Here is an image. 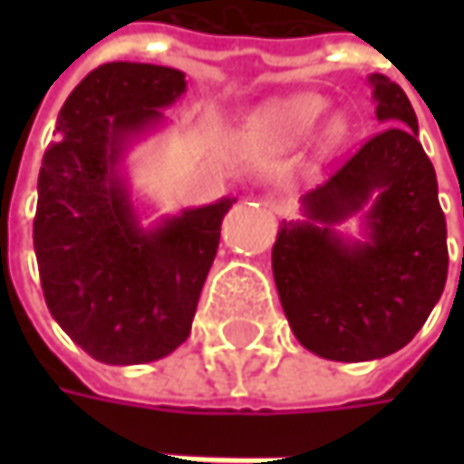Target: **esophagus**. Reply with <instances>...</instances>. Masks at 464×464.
Segmentation results:
<instances>
[{
  "instance_id": "obj_1",
  "label": "esophagus",
  "mask_w": 464,
  "mask_h": 464,
  "mask_svg": "<svg viewBox=\"0 0 464 464\" xmlns=\"http://www.w3.org/2000/svg\"><path fill=\"white\" fill-rule=\"evenodd\" d=\"M263 206H266L271 214H284V211L289 208V196L281 193V190H274V193H268V196L263 198Z\"/></svg>"
}]
</instances>
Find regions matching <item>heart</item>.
<instances>
[{"label":"heart","instance_id":"obj_1","mask_svg":"<svg viewBox=\"0 0 464 464\" xmlns=\"http://www.w3.org/2000/svg\"><path fill=\"white\" fill-rule=\"evenodd\" d=\"M325 113H328V100L317 92H299V95L274 100L237 129V144L245 152L289 150L299 141L310 139ZM343 134H346L343 118H333L328 123V136L341 139Z\"/></svg>","mask_w":464,"mask_h":464}]
</instances>
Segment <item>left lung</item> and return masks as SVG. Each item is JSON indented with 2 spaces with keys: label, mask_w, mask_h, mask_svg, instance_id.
<instances>
[{
  "label": "left lung",
  "mask_w": 464,
  "mask_h": 464,
  "mask_svg": "<svg viewBox=\"0 0 464 464\" xmlns=\"http://www.w3.org/2000/svg\"><path fill=\"white\" fill-rule=\"evenodd\" d=\"M384 129L278 227L271 266L302 346L330 362L382 359L423 328L447 284V222L419 118L401 87L369 74ZM359 213L362 232L340 224Z\"/></svg>",
  "instance_id": "obj_1"
}]
</instances>
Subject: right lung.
<instances>
[{
  "mask_svg": "<svg viewBox=\"0 0 464 464\" xmlns=\"http://www.w3.org/2000/svg\"><path fill=\"white\" fill-rule=\"evenodd\" d=\"M186 87L172 66L102 63L66 98L44 154L33 247L45 304L102 364H150L190 335L219 227L237 201L224 196L144 222L126 162L168 129L165 111Z\"/></svg>",
  "mask_w": 464,
  "mask_h": 464,
  "instance_id": "add662e5",
  "label": "right lung"
}]
</instances>
